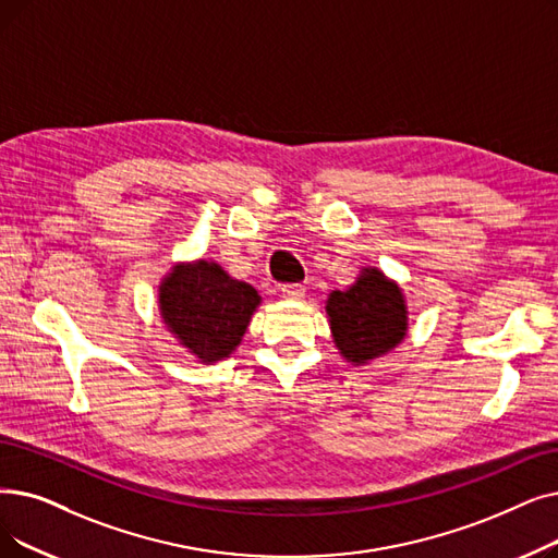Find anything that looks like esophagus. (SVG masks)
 <instances>
[{
	"instance_id": "34e87169",
	"label": "esophagus",
	"mask_w": 558,
	"mask_h": 558,
	"mask_svg": "<svg viewBox=\"0 0 558 558\" xmlns=\"http://www.w3.org/2000/svg\"><path fill=\"white\" fill-rule=\"evenodd\" d=\"M280 292L284 299H292V301H299L305 296V287L299 284V282H287L280 287Z\"/></svg>"
}]
</instances>
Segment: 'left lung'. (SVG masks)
<instances>
[{
	"label": "left lung",
	"mask_w": 558,
	"mask_h": 558,
	"mask_svg": "<svg viewBox=\"0 0 558 558\" xmlns=\"http://www.w3.org/2000/svg\"><path fill=\"white\" fill-rule=\"evenodd\" d=\"M326 312L339 353L355 365L395 349L408 328L401 289L376 269L362 271L347 292H332Z\"/></svg>",
	"instance_id": "1"
}]
</instances>
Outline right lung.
Here are the masks:
<instances>
[{"instance_id": "1", "label": "right lung", "mask_w": 558, "mask_h": 558, "mask_svg": "<svg viewBox=\"0 0 558 558\" xmlns=\"http://www.w3.org/2000/svg\"><path fill=\"white\" fill-rule=\"evenodd\" d=\"M161 314L180 342L203 362L228 357L259 305L255 289L219 264L178 266L161 284Z\"/></svg>"}]
</instances>
